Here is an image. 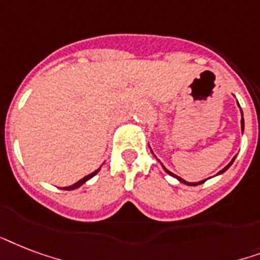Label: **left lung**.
I'll use <instances>...</instances> for the list:
<instances>
[{
  "label": "left lung",
  "mask_w": 260,
  "mask_h": 260,
  "mask_svg": "<svg viewBox=\"0 0 260 260\" xmlns=\"http://www.w3.org/2000/svg\"><path fill=\"white\" fill-rule=\"evenodd\" d=\"M241 116H243V112H241ZM243 128H244V119H243V118H241V130H243ZM233 161H235V157H233V160H232V161H231V162H229L228 166L225 167L224 170H221L220 172H218V175H220V174H222V172H225V171L228 170L229 167L232 166V162H233ZM162 168H164V170H166V167H164V166H162ZM166 172H167V174H170L171 176H174V178H176V179H178L179 182L184 183V184H188V186H197V184H201V183H203V182H205V180H202V182H198V183H188V182H186V180H183L182 178H179V176H176V175H174V174H172V172H170V171H168V170H166Z\"/></svg>",
  "instance_id": "1"
}]
</instances>
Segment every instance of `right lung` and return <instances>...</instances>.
I'll return each mask as SVG.
<instances>
[{
    "mask_svg": "<svg viewBox=\"0 0 260 260\" xmlns=\"http://www.w3.org/2000/svg\"><path fill=\"white\" fill-rule=\"evenodd\" d=\"M99 170H100V168H99ZM99 170H96V171H94V172H92V174H89V175H88V176H85V178H82L81 180H78L77 183H74L73 186L63 187V190H74V188H78V187L82 186V184H84V183H85L86 180H89L90 178H93L94 175H96V174H98V172H99Z\"/></svg>",
    "mask_w": 260,
    "mask_h": 260,
    "instance_id": "obj_1",
    "label": "right lung"
}]
</instances>
